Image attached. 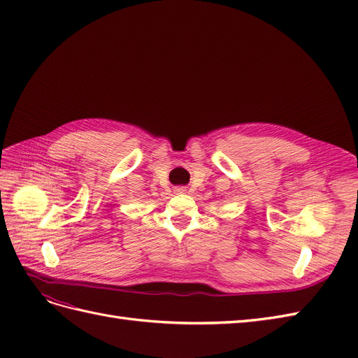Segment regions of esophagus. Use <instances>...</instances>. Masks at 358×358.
Here are the masks:
<instances>
[{
    "instance_id": "esophagus-1",
    "label": "esophagus",
    "mask_w": 358,
    "mask_h": 358,
    "mask_svg": "<svg viewBox=\"0 0 358 358\" xmlns=\"http://www.w3.org/2000/svg\"><path fill=\"white\" fill-rule=\"evenodd\" d=\"M173 192H175V194H185L187 188L185 187H175V188H173Z\"/></svg>"
}]
</instances>
